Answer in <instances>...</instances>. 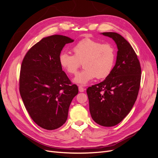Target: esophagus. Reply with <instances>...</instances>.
<instances>
[{
	"mask_svg": "<svg viewBox=\"0 0 158 158\" xmlns=\"http://www.w3.org/2000/svg\"><path fill=\"white\" fill-rule=\"evenodd\" d=\"M78 89H79L80 92H84V88L82 86H81V85H80V86L78 87Z\"/></svg>",
	"mask_w": 158,
	"mask_h": 158,
	"instance_id": "obj_1",
	"label": "esophagus"
}]
</instances>
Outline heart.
I'll list each match as a JSON object with an SVG mask.
<instances>
[{"label": "heart", "mask_w": 158, "mask_h": 158, "mask_svg": "<svg viewBox=\"0 0 158 158\" xmlns=\"http://www.w3.org/2000/svg\"><path fill=\"white\" fill-rule=\"evenodd\" d=\"M74 55L63 52L59 55V63L70 74H76L83 63L84 70L74 79L80 85L87 84L96 77L103 79L110 74L115 61L116 53L114 47L109 44L92 39H84L73 47Z\"/></svg>", "instance_id": "obj_1"}]
</instances>
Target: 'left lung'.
<instances>
[{"label": "left lung", "instance_id": "8db88e82", "mask_svg": "<svg viewBox=\"0 0 158 158\" xmlns=\"http://www.w3.org/2000/svg\"><path fill=\"white\" fill-rule=\"evenodd\" d=\"M117 46L115 65L106 80L87 89L93 120L103 127L121 123L131 111L139 92L141 67L130 44L115 32H103Z\"/></svg>", "mask_w": 158, "mask_h": 158}]
</instances>
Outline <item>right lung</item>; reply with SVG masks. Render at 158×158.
Masks as SVG:
<instances>
[{
  "label": "right lung",
  "mask_w": 158,
  "mask_h": 158,
  "mask_svg": "<svg viewBox=\"0 0 158 158\" xmlns=\"http://www.w3.org/2000/svg\"><path fill=\"white\" fill-rule=\"evenodd\" d=\"M60 35L44 37L27 52L20 74V93L32 120L46 130L60 127L68 117L78 88L62 69L59 55L66 44L73 42Z\"/></svg>",
  "instance_id": "obj_1"
}]
</instances>
